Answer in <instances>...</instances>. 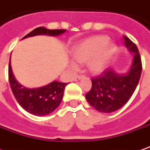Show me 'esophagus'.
Segmentation results:
<instances>
[{"label":"esophagus","mask_w":150,"mask_h":150,"mask_svg":"<svg viewBox=\"0 0 150 150\" xmlns=\"http://www.w3.org/2000/svg\"><path fill=\"white\" fill-rule=\"evenodd\" d=\"M83 75H76L75 78H74V80H75V81H76V80H79V79H80L81 78H83Z\"/></svg>","instance_id":"1"}]
</instances>
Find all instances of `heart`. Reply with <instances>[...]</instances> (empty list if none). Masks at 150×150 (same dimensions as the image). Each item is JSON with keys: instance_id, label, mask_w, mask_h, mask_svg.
Listing matches in <instances>:
<instances>
[{"instance_id": "obj_1", "label": "heart", "mask_w": 150, "mask_h": 150, "mask_svg": "<svg viewBox=\"0 0 150 150\" xmlns=\"http://www.w3.org/2000/svg\"><path fill=\"white\" fill-rule=\"evenodd\" d=\"M107 40L105 35H96L83 40L73 48V60L79 64L87 62L92 72L102 71L107 67L114 52V47ZM70 67L75 69V65L71 63Z\"/></svg>"}]
</instances>
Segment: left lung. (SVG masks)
I'll return each instance as SVG.
<instances>
[{
  "mask_svg": "<svg viewBox=\"0 0 150 150\" xmlns=\"http://www.w3.org/2000/svg\"><path fill=\"white\" fill-rule=\"evenodd\" d=\"M125 45L133 54L129 71L119 75L111 69L105 70L100 75L93 77L92 88L85 95L86 100L97 110L111 113L122 107L137 88L142 71V63L137 45L123 35Z\"/></svg>",
  "mask_w": 150,
  "mask_h": 150,
  "instance_id": "1",
  "label": "left lung"
}]
</instances>
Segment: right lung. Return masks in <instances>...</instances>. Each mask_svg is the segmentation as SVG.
Returning <instances> with one entry per match:
<instances>
[{"mask_svg": "<svg viewBox=\"0 0 150 150\" xmlns=\"http://www.w3.org/2000/svg\"><path fill=\"white\" fill-rule=\"evenodd\" d=\"M64 29L50 30L40 27L31 31L23 38L36 35H58L64 33ZM9 82L11 90L18 103L26 111L31 115L44 116L54 111L60 105L63 97L65 87L67 83L53 81L48 85L38 88H27L23 87L17 81L12 72L10 58L9 63Z\"/></svg>", "mask_w": 150, "mask_h": 150, "instance_id": "1", "label": "right lung"}]
</instances>
